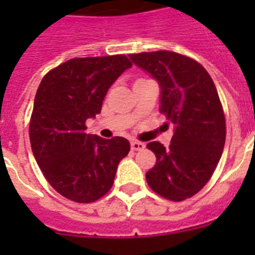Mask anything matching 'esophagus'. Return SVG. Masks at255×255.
Here are the masks:
<instances>
[{"instance_id":"esophagus-1","label":"esophagus","mask_w":255,"mask_h":255,"mask_svg":"<svg viewBox=\"0 0 255 255\" xmlns=\"http://www.w3.org/2000/svg\"><path fill=\"white\" fill-rule=\"evenodd\" d=\"M146 147V144L142 143V142H139V140H132L131 142V149L133 151H140V150H143Z\"/></svg>"}]
</instances>
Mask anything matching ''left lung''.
<instances>
[{"mask_svg":"<svg viewBox=\"0 0 255 255\" xmlns=\"http://www.w3.org/2000/svg\"><path fill=\"white\" fill-rule=\"evenodd\" d=\"M160 86V112L175 124L169 147L150 142L157 157L147 171L150 188L171 201L195 195L209 182L225 143V117L210 75L195 60L158 50L129 54Z\"/></svg>","mask_w":255,"mask_h":255,"instance_id":"obj_1","label":"left lung"}]
</instances>
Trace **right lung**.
Returning <instances> with one entry per match:
<instances>
[{"label":"right lung","instance_id":"right-lung-1","mask_svg":"<svg viewBox=\"0 0 255 255\" xmlns=\"http://www.w3.org/2000/svg\"><path fill=\"white\" fill-rule=\"evenodd\" d=\"M132 67L124 54L72 58L45 75L30 122L31 149L46 180L73 202L89 203L113 186L129 142L86 133V120L102 108L108 90Z\"/></svg>","mask_w":255,"mask_h":255}]
</instances>
